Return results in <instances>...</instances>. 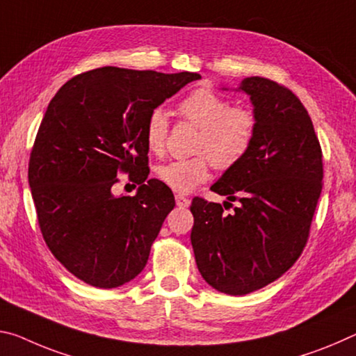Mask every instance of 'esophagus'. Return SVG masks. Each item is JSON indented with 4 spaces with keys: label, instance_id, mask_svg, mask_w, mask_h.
<instances>
[{
    "label": "esophagus",
    "instance_id": "esophagus-1",
    "mask_svg": "<svg viewBox=\"0 0 356 356\" xmlns=\"http://www.w3.org/2000/svg\"><path fill=\"white\" fill-rule=\"evenodd\" d=\"M176 202H177L179 207H188L190 206V200L185 198V196H182V195L176 196Z\"/></svg>",
    "mask_w": 356,
    "mask_h": 356
}]
</instances>
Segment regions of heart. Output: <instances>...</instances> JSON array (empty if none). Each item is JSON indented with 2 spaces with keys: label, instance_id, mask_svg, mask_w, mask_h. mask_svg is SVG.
I'll list each match as a JSON object with an SVG mask.
<instances>
[{
  "label": "heart",
  "instance_id": "obj_1",
  "mask_svg": "<svg viewBox=\"0 0 356 356\" xmlns=\"http://www.w3.org/2000/svg\"><path fill=\"white\" fill-rule=\"evenodd\" d=\"M179 114L200 133L193 150L198 155L172 160L156 168V176L177 193H190L204 184L211 165L229 171L249 155L258 134V118L250 107L231 106V101L211 87H198L179 103ZM169 122L165 112L155 109L145 120V144L154 154L166 149Z\"/></svg>",
  "mask_w": 356,
  "mask_h": 356
}]
</instances>
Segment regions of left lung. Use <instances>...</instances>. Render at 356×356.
I'll use <instances>...</instances> for the list:
<instances>
[{
	"mask_svg": "<svg viewBox=\"0 0 356 356\" xmlns=\"http://www.w3.org/2000/svg\"><path fill=\"white\" fill-rule=\"evenodd\" d=\"M258 134L244 160L211 187L223 206L193 198L191 245L209 285L242 296L285 274L301 257L323 187V155L300 98L280 83L247 77ZM233 206V204H231Z\"/></svg>",
	"mask_w": 356,
	"mask_h": 356,
	"instance_id": "8db88e82",
	"label": "left lung"
}]
</instances>
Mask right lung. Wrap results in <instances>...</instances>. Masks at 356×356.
<instances>
[{"label": "right lung", "instance_id": "1", "mask_svg": "<svg viewBox=\"0 0 356 356\" xmlns=\"http://www.w3.org/2000/svg\"><path fill=\"white\" fill-rule=\"evenodd\" d=\"M198 79L187 71L104 66L70 79L49 103L30 154L28 184L49 250L86 284L115 289L147 264L176 201L168 185L147 179L145 120ZM120 173L140 185L134 197L111 193Z\"/></svg>", "mask_w": 356, "mask_h": 356}]
</instances>
